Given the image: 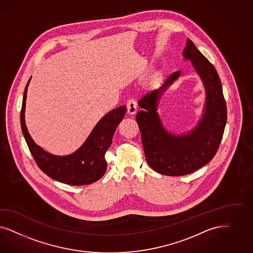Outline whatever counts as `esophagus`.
<instances>
[{
	"mask_svg": "<svg viewBox=\"0 0 253 253\" xmlns=\"http://www.w3.org/2000/svg\"><path fill=\"white\" fill-rule=\"evenodd\" d=\"M137 111V105L133 99H129L127 102V113L134 115Z\"/></svg>",
	"mask_w": 253,
	"mask_h": 253,
	"instance_id": "1",
	"label": "esophagus"
}]
</instances>
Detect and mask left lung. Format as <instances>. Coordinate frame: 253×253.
<instances>
[{"instance_id": "obj_1", "label": "left lung", "mask_w": 253, "mask_h": 253, "mask_svg": "<svg viewBox=\"0 0 253 253\" xmlns=\"http://www.w3.org/2000/svg\"><path fill=\"white\" fill-rule=\"evenodd\" d=\"M184 60L192 61L206 89V104L198 124L191 131L175 134L164 126L158 105L166 88L180 77L174 72L160 87L143 96L136 115L148 166L159 174L178 176L191 174L208 165L217 153L226 125V103L215 67L187 39Z\"/></svg>"}]
</instances>
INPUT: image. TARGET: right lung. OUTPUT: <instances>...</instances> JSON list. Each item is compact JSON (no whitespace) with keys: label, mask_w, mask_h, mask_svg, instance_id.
I'll return each instance as SVG.
<instances>
[{"label":"right lung","mask_w":253,"mask_h":253,"mask_svg":"<svg viewBox=\"0 0 253 253\" xmlns=\"http://www.w3.org/2000/svg\"><path fill=\"white\" fill-rule=\"evenodd\" d=\"M27 83L20 112L21 130L29 149L39 168L53 179L74 186L87 185L99 180L106 171L105 151L112 144L114 133L124 118L126 106L122 105L105 115L89 133L83 145L75 152L65 156L48 153L35 143L30 135L25 122Z\"/></svg>","instance_id":"right-lung-1"}]
</instances>
